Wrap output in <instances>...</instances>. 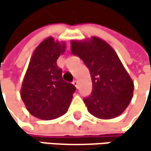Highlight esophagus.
Here are the masks:
<instances>
[{
    "instance_id": "esophagus-1",
    "label": "esophagus",
    "mask_w": 151,
    "mask_h": 151,
    "mask_svg": "<svg viewBox=\"0 0 151 151\" xmlns=\"http://www.w3.org/2000/svg\"><path fill=\"white\" fill-rule=\"evenodd\" d=\"M72 84H73L75 87H76V88H78V84H79V81H78L77 80H74V81H73V82H72Z\"/></svg>"
}]
</instances>
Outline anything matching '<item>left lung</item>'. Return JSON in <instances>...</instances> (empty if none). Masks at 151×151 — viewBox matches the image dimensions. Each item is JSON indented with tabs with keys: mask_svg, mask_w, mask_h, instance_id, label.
Masks as SVG:
<instances>
[{
	"mask_svg": "<svg viewBox=\"0 0 151 151\" xmlns=\"http://www.w3.org/2000/svg\"><path fill=\"white\" fill-rule=\"evenodd\" d=\"M71 52L89 69L92 91L83 101L89 112L102 119L119 116L129 106L134 84L114 50L97 37L71 42Z\"/></svg>",
	"mask_w": 151,
	"mask_h": 151,
	"instance_id": "8db88e82",
	"label": "left lung"
}]
</instances>
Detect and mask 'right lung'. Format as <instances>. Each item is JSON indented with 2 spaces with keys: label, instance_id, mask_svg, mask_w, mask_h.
<instances>
[{
  "label": "right lung",
  "instance_id": "right-lung-1",
  "mask_svg": "<svg viewBox=\"0 0 151 151\" xmlns=\"http://www.w3.org/2000/svg\"><path fill=\"white\" fill-rule=\"evenodd\" d=\"M64 51V42L60 44L50 37L36 48L29 63L21 97L29 112L40 119H54L65 114L76 91L73 84L63 81L62 70L57 65Z\"/></svg>",
  "mask_w": 151,
  "mask_h": 151
}]
</instances>
